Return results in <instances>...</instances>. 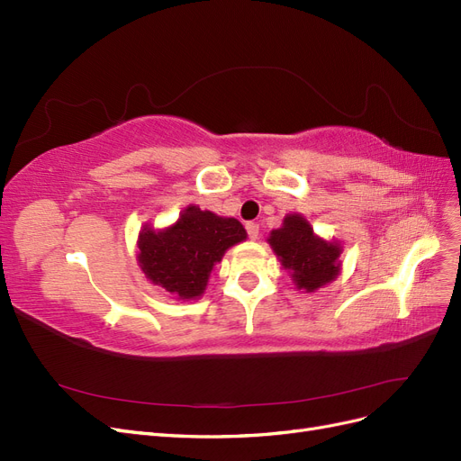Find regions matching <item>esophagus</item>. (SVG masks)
I'll list each match as a JSON object with an SVG mask.
<instances>
[{
  "label": "esophagus",
  "instance_id": "1",
  "mask_svg": "<svg viewBox=\"0 0 461 461\" xmlns=\"http://www.w3.org/2000/svg\"><path fill=\"white\" fill-rule=\"evenodd\" d=\"M246 232H248V236L252 240H256L258 236H259V225L258 222H254V221H249V222H246Z\"/></svg>",
  "mask_w": 461,
  "mask_h": 461
}]
</instances>
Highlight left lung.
I'll return each mask as SVG.
<instances>
[{
    "label": "left lung",
    "instance_id": "left-lung-1",
    "mask_svg": "<svg viewBox=\"0 0 461 461\" xmlns=\"http://www.w3.org/2000/svg\"><path fill=\"white\" fill-rule=\"evenodd\" d=\"M269 244L292 271L298 288L313 292L339 275L340 246L317 239L310 222L300 215H288L283 229L271 232Z\"/></svg>",
    "mask_w": 461,
    "mask_h": 461
}]
</instances>
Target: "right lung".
I'll return each mask as SVG.
<instances>
[{"label":"right lung","instance_id":"obj_1","mask_svg":"<svg viewBox=\"0 0 461 461\" xmlns=\"http://www.w3.org/2000/svg\"><path fill=\"white\" fill-rule=\"evenodd\" d=\"M246 239L240 221L219 217L190 205L171 229L140 234L138 261L153 285L173 296L190 300L202 296L212 269L222 254Z\"/></svg>","mask_w":461,"mask_h":461}]
</instances>
